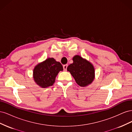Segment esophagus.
<instances>
[{
	"label": "esophagus",
	"instance_id": "34e87169",
	"mask_svg": "<svg viewBox=\"0 0 132 132\" xmlns=\"http://www.w3.org/2000/svg\"><path fill=\"white\" fill-rule=\"evenodd\" d=\"M67 67H68V64L64 65H63V69H64V70H67Z\"/></svg>",
	"mask_w": 132,
	"mask_h": 132
}]
</instances>
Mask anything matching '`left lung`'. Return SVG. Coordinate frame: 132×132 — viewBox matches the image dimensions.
Masks as SVG:
<instances>
[{
    "mask_svg": "<svg viewBox=\"0 0 132 132\" xmlns=\"http://www.w3.org/2000/svg\"><path fill=\"white\" fill-rule=\"evenodd\" d=\"M73 63L67 67L78 84L80 86H86L94 80L95 69L91 64L79 55L73 58Z\"/></svg>",
    "mask_w": 132,
    "mask_h": 132,
    "instance_id": "left-lung-1",
    "label": "left lung"
}]
</instances>
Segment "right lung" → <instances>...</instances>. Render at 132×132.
<instances>
[{
  "label": "right lung",
  "mask_w": 132,
  "mask_h": 132,
  "mask_svg": "<svg viewBox=\"0 0 132 132\" xmlns=\"http://www.w3.org/2000/svg\"><path fill=\"white\" fill-rule=\"evenodd\" d=\"M63 70L61 63L56 62L53 58H48L35 67L34 80L42 87L51 86L54 83L58 73Z\"/></svg>",
  "instance_id": "add662e5"
}]
</instances>
